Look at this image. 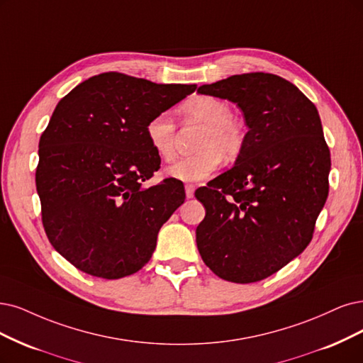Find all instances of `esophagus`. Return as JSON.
Instances as JSON below:
<instances>
[{
	"mask_svg": "<svg viewBox=\"0 0 363 363\" xmlns=\"http://www.w3.org/2000/svg\"><path fill=\"white\" fill-rule=\"evenodd\" d=\"M194 190L196 186L193 184H186L185 185V194H186V199H191L194 196Z\"/></svg>",
	"mask_w": 363,
	"mask_h": 363,
	"instance_id": "1",
	"label": "esophagus"
}]
</instances>
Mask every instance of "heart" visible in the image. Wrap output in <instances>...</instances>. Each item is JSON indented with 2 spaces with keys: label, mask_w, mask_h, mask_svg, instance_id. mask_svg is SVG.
<instances>
[{
  "label": "heart",
  "mask_w": 363,
  "mask_h": 363,
  "mask_svg": "<svg viewBox=\"0 0 363 363\" xmlns=\"http://www.w3.org/2000/svg\"><path fill=\"white\" fill-rule=\"evenodd\" d=\"M185 121L202 124L196 142L197 152L184 157L167 169L172 178L182 182L203 181L221 163L236 160L244 151L245 128L232 115L230 104L213 96H194L179 107ZM145 134L151 150L163 161H172L177 154V125L167 113H157L147 119Z\"/></svg>",
  "instance_id": "b5f03b06"
}]
</instances>
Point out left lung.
<instances>
[{
  "instance_id": "1",
  "label": "left lung",
  "mask_w": 363,
  "mask_h": 363,
  "mask_svg": "<svg viewBox=\"0 0 363 363\" xmlns=\"http://www.w3.org/2000/svg\"><path fill=\"white\" fill-rule=\"evenodd\" d=\"M197 92L236 103L248 127L236 164L194 193L206 209L197 248L220 278L257 283L313 239L329 193L321 121L310 99L271 73L235 74Z\"/></svg>"
}]
</instances>
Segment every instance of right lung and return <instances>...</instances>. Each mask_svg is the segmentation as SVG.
<instances>
[{
  "label": "right lung",
  "mask_w": 363,
  "mask_h": 363,
  "mask_svg": "<svg viewBox=\"0 0 363 363\" xmlns=\"http://www.w3.org/2000/svg\"><path fill=\"white\" fill-rule=\"evenodd\" d=\"M196 88L107 72L57 104L40 138L35 186L49 242L79 271L118 279L151 260L185 191L174 178L146 185L161 158L145 125Z\"/></svg>",
  "instance_id": "right-lung-1"
}]
</instances>
